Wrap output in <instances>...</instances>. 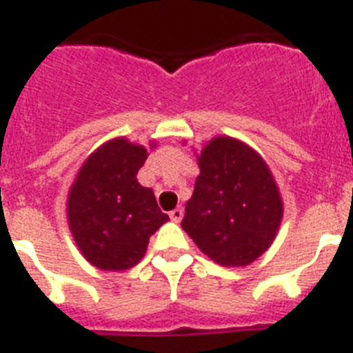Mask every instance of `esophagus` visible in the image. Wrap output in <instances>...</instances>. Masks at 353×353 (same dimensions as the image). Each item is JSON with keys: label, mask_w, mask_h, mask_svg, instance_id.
I'll list each match as a JSON object with an SVG mask.
<instances>
[{"label": "esophagus", "mask_w": 353, "mask_h": 353, "mask_svg": "<svg viewBox=\"0 0 353 353\" xmlns=\"http://www.w3.org/2000/svg\"><path fill=\"white\" fill-rule=\"evenodd\" d=\"M170 217H171V221H174V223H180L183 217V210L182 208H174V210L170 212Z\"/></svg>", "instance_id": "34e87169"}]
</instances>
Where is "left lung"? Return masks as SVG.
<instances>
[{
	"label": "left lung",
	"mask_w": 353,
	"mask_h": 353,
	"mask_svg": "<svg viewBox=\"0 0 353 353\" xmlns=\"http://www.w3.org/2000/svg\"><path fill=\"white\" fill-rule=\"evenodd\" d=\"M198 166L182 228L215 263H252L270 248L283 217L269 166L251 146L228 136L203 146Z\"/></svg>",
	"instance_id": "obj_1"
}]
</instances>
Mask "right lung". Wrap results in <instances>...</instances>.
Listing matches in <instances>:
<instances>
[{"mask_svg": "<svg viewBox=\"0 0 353 353\" xmlns=\"http://www.w3.org/2000/svg\"><path fill=\"white\" fill-rule=\"evenodd\" d=\"M146 148L125 138L104 143L76 176L67 199L68 226L83 256L101 270H127L145 256L150 236L170 221L136 174Z\"/></svg>", "mask_w": 353, "mask_h": 353, "instance_id": "1", "label": "right lung"}]
</instances>
